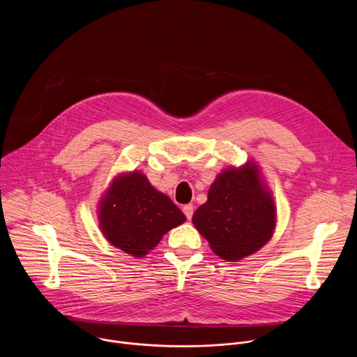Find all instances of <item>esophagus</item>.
I'll return each instance as SVG.
<instances>
[{
	"label": "esophagus",
	"mask_w": 357,
	"mask_h": 357,
	"mask_svg": "<svg viewBox=\"0 0 357 357\" xmlns=\"http://www.w3.org/2000/svg\"><path fill=\"white\" fill-rule=\"evenodd\" d=\"M183 213H185V216H186V219L188 220H190L192 219V216H193V205H190V203H189V205H185L183 206Z\"/></svg>",
	"instance_id": "34e87169"
}]
</instances>
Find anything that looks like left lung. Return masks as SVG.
I'll list each match as a JSON object with an SVG mask.
<instances>
[{"label":"left lung","mask_w":357,"mask_h":357,"mask_svg":"<svg viewBox=\"0 0 357 357\" xmlns=\"http://www.w3.org/2000/svg\"><path fill=\"white\" fill-rule=\"evenodd\" d=\"M275 220L273 195L254 161L220 172L211 185L208 202L192 218L211 248L227 261L260 250L271 238Z\"/></svg>","instance_id":"obj_1"}]
</instances>
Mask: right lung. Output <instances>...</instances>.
<instances>
[{"instance_id": "obj_1", "label": "right lung", "mask_w": 357, "mask_h": 357, "mask_svg": "<svg viewBox=\"0 0 357 357\" xmlns=\"http://www.w3.org/2000/svg\"><path fill=\"white\" fill-rule=\"evenodd\" d=\"M185 220L175 203L137 171L116 176L98 203L105 237L132 257H144Z\"/></svg>"}]
</instances>
